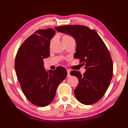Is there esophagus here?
Instances as JSON below:
<instances>
[{
  "mask_svg": "<svg viewBox=\"0 0 128 128\" xmlns=\"http://www.w3.org/2000/svg\"><path fill=\"white\" fill-rule=\"evenodd\" d=\"M70 70L69 69H66V72H67V77H70Z\"/></svg>",
  "mask_w": 128,
  "mask_h": 128,
  "instance_id": "34e87169",
  "label": "esophagus"
}]
</instances>
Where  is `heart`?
<instances>
[{
    "label": "heart",
    "mask_w": 128,
    "mask_h": 128,
    "mask_svg": "<svg viewBox=\"0 0 128 128\" xmlns=\"http://www.w3.org/2000/svg\"><path fill=\"white\" fill-rule=\"evenodd\" d=\"M71 39H73V38L71 37L70 36H68V35H65L64 36H62V42H67L68 41H69V40H71ZM53 40H54V39H53V38H52V40H50V44L52 43Z\"/></svg>",
    "instance_id": "1"
}]
</instances>
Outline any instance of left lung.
I'll return each instance as SVG.
<instances>
[{
    "label": "left lung",
    "instance_id": "8db88e82",
    "mask_svg": "<svg viewBox=\"0 0 128 128\" xmlns=\"http://www.w3.org/2000/svg\"><path fill=\"white\" fill-rule=\"evenodd\" d=\"M56 30L71 35L76 42L75 58L85 65L83 75L72 70L70 74L79 80L74 90L77 100L84 104H94L105 94L113 75V64L105 44L94 30L83 25H66Z\"/></svg>",
    "mask_w": 128,
    "mask_h": 128
}]
</instances>
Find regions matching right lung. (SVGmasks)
<instances>
[{
  "label": "right lung",
  "instance_id": "1",
  "mask_svg": "<svg viewBox=\"0 0 128 128\" xmlns=\"http://www.w3.org/2000/svg\"><path fill=\"white\" fill-rule=\"evenodd\" d=\"M54 33L53 28L37 30L22 44L15 57V69L22 92L40 107L52 102L58 84L67 75L62 66L46 72L44 66V58L50 56V40Z\"/></svg>",
  "mask_w": 128,
  "mask_h": 128
}]
</instances>
